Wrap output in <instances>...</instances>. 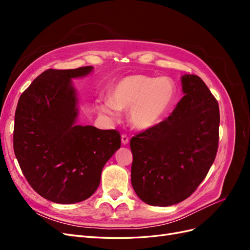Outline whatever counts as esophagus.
<instances>
[{
	"mask_svg": "<svg viewBox=\"0 0 250 250\" xmlns=\"http://www.w3.org/2000/svg\"><path fill=\"white\" fill-rule=\"evenodd\" d=\"M121 140H122V144H124V145H126V144H128V142H129V138H128V135L125 133L122 134Z\"/></svg>",
	"mask_w": 250,
	"mask_h": 250,
	"instance_id": "obj_1",
	"label": "esophagus"
}]
</instances>
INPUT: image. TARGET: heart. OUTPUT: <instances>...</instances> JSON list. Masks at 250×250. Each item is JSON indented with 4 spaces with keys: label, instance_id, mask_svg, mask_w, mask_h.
Listing matches in <instances>:
<instances>
[{
    "label": "heart",
    "instance_id": "b5f03b06",
    "mask_svg": "<svg viewBox=\"0 0 250 250\" xmlns=\"http://www.w3.org/2000/svg\"><path fill=\"white\" fill-rule=\"evenodd\" d=\"M175 95V84L168 77L131 75L113 86L110 98L100 103L99 109L112 119L118 118L119 110H129L131 125L147 130L165 119Z\"/></svg>",
    "mask_w": 250,
    "mask_h": 250
}]
</instances>
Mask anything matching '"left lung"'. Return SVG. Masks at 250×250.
Here are the masks:
<instances>
[{
	"label": "left lung",
	"mask_w": 250,
	"mask_h": 250,
	"mask_svg": "<svg viewBox=\"0 0 250 250\" xmlns=\"http://www.w3.org/2000/svg\"><path fill=\"white\" fill-rule=\"evenodd\" d=\"M183 97L171 115L130 140L131 184L141 200L168 207L196 191L218 151L220 112L216 98L196 75L181 78Z\"/></svg>",
	"instance_id": "obj_1"
}]
</instances>
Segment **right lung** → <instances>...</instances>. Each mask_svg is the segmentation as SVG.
<instances>
[{
    "label": "right lung",
    "mask_w": 250,
    "mask_h": 250,
    "mask_svg": "<svg viewBox=\"0 0 250 250\" xmlns=\"http://www.w3.org/2000/svg\"><path fill=\"white\" fill-rule=\"evenodd\" d=\"M92 70L88 65L44 71L17 106L13 150L21 170L37 194L56 203L90 197L104 165L121 147L118 130L75 124L78 101L71 79Z\"/></svg>",
    "instance_id": "1"
}]
</instances>
